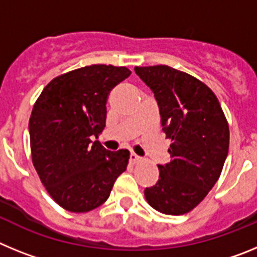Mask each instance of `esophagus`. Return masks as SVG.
<instances>
[{"instance_id": "34e87169", "label": "esophagus", "mask_w": 257, "mask_h": 257, "mask_svg": "<svg viewBox=\"0 0 257 257\" xmlns=\"http://www.w3.org/2000/svg\"><path fill=\"white\" fill-rule=\"evenodd\" d=\"M140 161H142V158H140L139 156H136L135 153L130 154V162L131 163H138V162H140Z\"/></svg>"}]
</instances>
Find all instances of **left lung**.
Listing matches in <instances>:
<instances>
[{
	"mask_svg": "<svg viewBox=\"0 0 257 257\" xmlns=\"http://www.w3.org/2000/svg\"><path fill=\"white\" fill-rule=\"evenodd\" d=\"M160 108L171 161L158 165L147 202L166 215H184L198 206L220 178L229 149V124L208 86L169 65L135 67Z\"/></svg>",
	"mask_w": 257,
	"mask_h": 257,
	"instance_id": "obj_1",
	"label": "left lung"
}]
</instances>
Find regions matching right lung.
I'll return each instance as SVG.
<instances>
[{"instance_id":"right-lung-1","label":"right lung","mask_w":257,"mask_h":257,"mask_svg":"<svg viewBox=\"0 0 257 257\" xmlns=\"http://www.w3.org/2000/svg\"><path fill=\"white\" fill-rule=\"evenodd\" d=\"M126 67L94 64L47 83L29 118L32 162L51 198L70 212H87L108 199L130 152H109L97 138L105 127L106 99L130 76Z\"/></svg>"}]
</instances>
